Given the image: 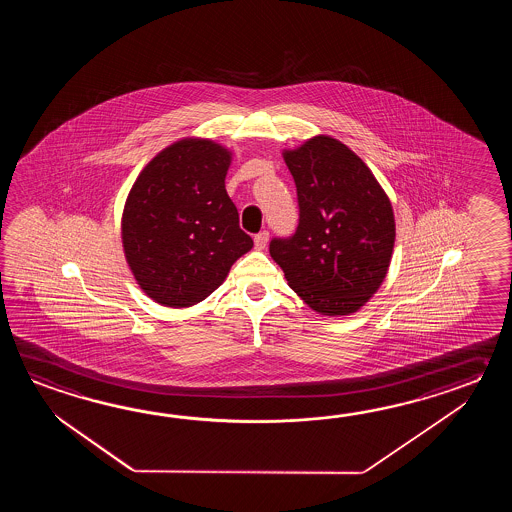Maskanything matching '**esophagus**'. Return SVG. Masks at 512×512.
<instances>
[{
  "label": "esophagus",
  "mask_w": 512,
  "mask_h": 512,
  "mask_svg": "<svg viewBox=\"0 0 512 512\" xmlns=\"http://www.w3.org/2000/svg\"><path fill=\"white\" fill-rule=\"evenodd\" d=\"M267 243H269V232L267 230H263V232L254 236V245H256L258 251H263L267 247Z\"/></svg>",
  "instance_id": "obj_1"
}]
</instances>
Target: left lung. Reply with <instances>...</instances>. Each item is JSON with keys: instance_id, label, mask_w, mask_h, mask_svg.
<instances>
[{"instance_id": "left-lung-1", "label": "left lung", "mask_w": 512, "mask_h": 512, "mask_svg": "<svg viewBox=\"0 0 512 512\" xmlns=\"http://www.w3.org/2000/svg\"><path fill=\"white\" fill-rule=\"evenodd\" d=\"M300 221L291 238L271 241L272 260L320 315L357 313L386 278L395 243L390 197L346 144L316 135L283 150Z\"/></svg>"}]
</instances>
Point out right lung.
Instances as JSON below:
<instances>
[{
  "label": "right lung",
  "mask_w": 512,
  "mask_h": 512,
  "mask_svg": "<svg viewBox=\"0 0 512 512\" xmlns=\"http://www.w3.org/2000/svg\"><path fill=\"white\" fill-rule=\"evenodd\" d=\"M232 152L186 137L142 168L122 212L124 256L135 280L164 307L199 304L252 249L227 190Z\"/></svg>",
  "instance_id": "right-lung-1"
}]
</instances>
